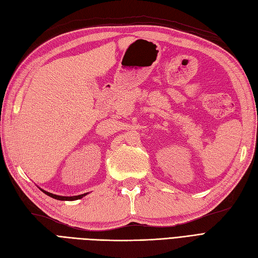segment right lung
I'll list each match as a JSON object with an SVG mask.
<instances>
[{"instance_id":"obj_1","label":"right lung","mask_w":258,"mask_h":258,"mask_svg":"<svg viewBox=\"0 0 258 258\" xmlns=\"http://www.w3.org/2000/svg\"><path fill=\"white\" fill-rule=\"evenodd\" d=\"M43 192H45L46 195H48L49 197H52L54 199H58V200H77V199H81L83 196H85V195L87 194H83V195H79V196H72V197H63V196H57V195H53V194H50L48 191H45L42 189Z\"/></svg>"}]
</instances>
